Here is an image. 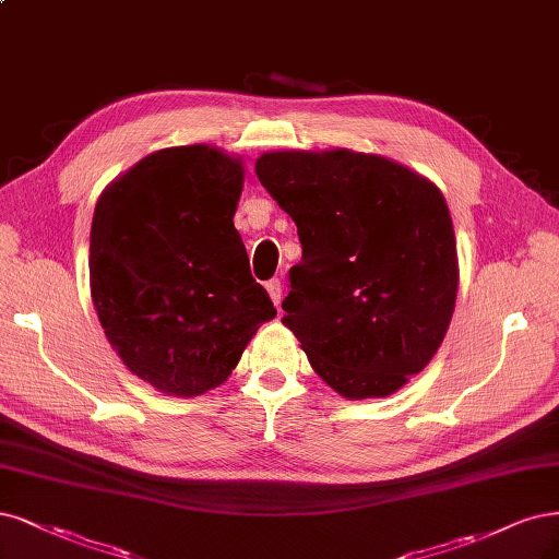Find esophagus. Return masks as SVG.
Instances as JSON below:
<instances>
[{"instance_id": "obj_1", "label": "esophagus", "mask_w": 559, "mask_h": 559, "mask_svg": "<svg viewBox=\"0 0 559 559\" xmlns=\"http://www.w3.org/2000/svg\"><path fill=\"white\" fill-rule=\"evenodd\" d=\"M265 288H267V294H271L273 302L280 307V302H282V282L280 280H271V282L265 284Z\"/></svg>"}]
</instances>
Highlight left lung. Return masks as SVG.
Returning <instances> with one entry per match:
<instances>
[{
	"instance_id": "1",
	"label": "left lung",
	"mask_w": 559,
	"mask_h": 559,
	"mask_svg": "<svg viewBox=\"0 0 559 559\" xmlns=\"http://www.w3.org/2000/svg\"><path fill=\"white\" fill-rule=\"evenodd\" d=\"M254 166L302 245L282 323L342 397L393 395L432 360L455 310L457 249L439 187L346 147L263 152Z\"/></svg>"
}]
</instances>
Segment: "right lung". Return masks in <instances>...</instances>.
I'll list each match as a JSON object with an SVG mask.
<instances>
[{
  "label": "right lung",
  "mask_w": 559,
  "mask_h": 559,
  "mask_svg": "<svg viewBox=\"0 0 559 559\" xmlns=\"http://www.w3.org/2000/svg\"><path fill=\"white\" fill-rule=\"evenodd\" d=\"M242 182V157L197 143L152 152L96 201V317L129 372L166 395L222 386L277 314L234 226Z\"/></svg>",
  "instance_id": "1"
}]
</instances>
